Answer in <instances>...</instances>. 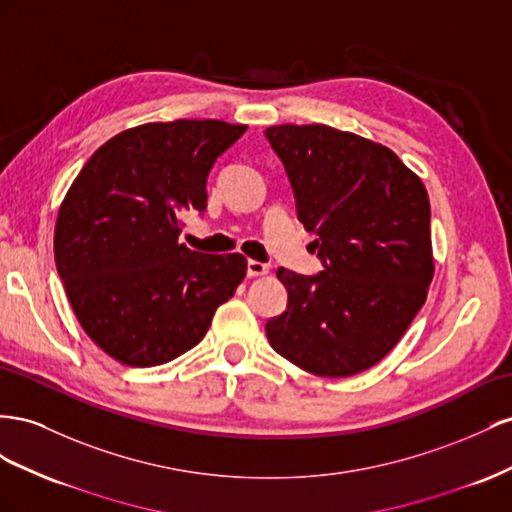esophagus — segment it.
I'll return each mask as SVG.
<instances>
[{"mask_svg": "<svg viewBox=\"0 0 512 512\" xmlns=\"http://www.w3.org/2000/svg\"><path fill=\"white\" fill-rule=\"evenodd\" d=\"M246 272H248V276H251V279H255V276H266V274L270 272V266L261 264V261L251 259V261H248V268H246Z\"/></svg>", "mask_w": 512, "mask_h": 512, "instance_id": "1", "label": "esophagus"}]
</instances>
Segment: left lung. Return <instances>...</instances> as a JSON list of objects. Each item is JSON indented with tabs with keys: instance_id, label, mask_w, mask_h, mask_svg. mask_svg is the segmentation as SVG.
<instances>
[{
	"instance_id": "obj_1",
	"label": "left lung",
	"mask_w": 512,
	"mask_h": 512,
	"mask_svg": "<svg viewBox=\"0 0 512 512\" xmlns=\"http://www.w3.org/2000/svg\"><path fill=\"white\" fill-rule=\"evenodd\" d=\"M266 137L324 261L317 276L276 272L289 302L268 319V341L313 375L367 371L401 341L429 294L427 188L386 145L345 130L281 124Z\"/></svg>"
}]
</instances>
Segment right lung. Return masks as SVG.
Listing matches in <instances>:
<instances>
[{
  "instance_id": "add662e5",
  "label": "right lung",
  "mask_w": 512,
  "mask_h": 512,
  "mask_svg": "<svg viewBox=\"0 0 512 512\" xmlns=\"http://www.w3.org/2000/svg\"><path fill=\"white\" fill-rule=\"evenodd\" d=\"M244 130L223 120L128 128L70 184L55 266L81 328L113 360L156 367L182 356L244 281V255H203L178 240L182 212L208 208V173Z\"/></svg>"
}]
</instances>
